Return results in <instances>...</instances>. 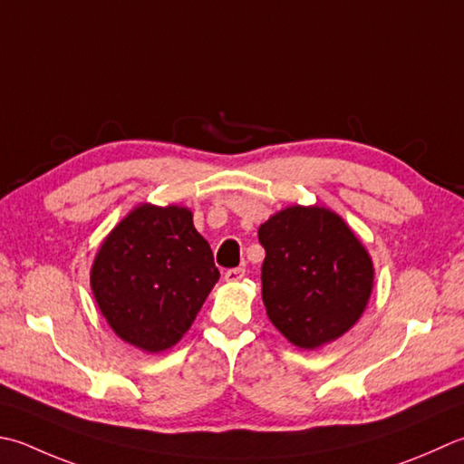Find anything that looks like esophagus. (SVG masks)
Segmentation results:
<instances>
[{
	"instance_id": "1",
	"label": "esophagus",
	"mask_w": 464,
	"mask_h": 464,
	"mask_svg": "<svg viewBox=\"0 0 464 464\" xmlns=\"http://www.w3.org/2000/svg\"><path fill=\"white\" fill-rule=\"evenodd\" d=\"M245 277V269L243 267H235V269H227L225 271V281H229V284H237Z\"/></svg>"
}]
</instances>
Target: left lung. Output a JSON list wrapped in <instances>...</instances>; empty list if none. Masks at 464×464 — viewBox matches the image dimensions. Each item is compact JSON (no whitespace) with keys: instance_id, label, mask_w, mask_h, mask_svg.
Instances as JSON below:
<instances>
[{"instance_id":"left-lung-1","label":"left lung","mask_w":464,"mask_h":464,"mask_svg":"<svg viewBox=\"0 0 464 464\" xmlns=\"http://www.w3.org/2000/svg\"><path fill=\"white\" fill-rule=\"evenodd\" d=\"M257 235L266 249L263 305L287 342L315 350L356 325L374 287V263L338 213L292 205L271 215Z\"/></svg>"}]
</instances>
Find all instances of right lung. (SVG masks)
Listing matches in <instances>:
<instances>
[{
    "instance_id": "obj_1",
    "label": "right lung",
    "mask_w": 464,
    "mask_h": 464,
    "mask_svg": "<svg viewBox=\"0 0 464 464\" xmlns=\"http://www.w3.org/2000/svg\"><path fill=\"white\" fill-rule=\"evenodd\" d=\"M217 281L213 251L180 205H136L106 235L90 269L108 325L149 353L180 342Z\"/></svg>"
}]
</instances>
